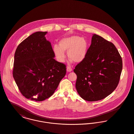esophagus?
Segmentation results:
<instances>
[{
    "mask_svg": "<svg viewBox=\"0 0 134 134\" xmlns=\"http://www.w3.org/2000/svg\"><path fill=\"white\" fill-rule=\"evenodd\" d=\"M66 70L67 72H71L72 71V68L70 67H67L66 68Z\"/></svg>",
    "mask_w": 134,
    "mask_h": 134,
    "instance_id": "obj_1",
    "label": "esophagus"
}]
</instances>
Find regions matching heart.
Listing matches in <instances>:
<instances>
[{
  "instance_id": "1",
  "label": "heart",
  "mask_w": 134,
  "mask_h": 134,
  "mask_svg": "<svg viewBox=\"0 0 134 134\" xmlns=\"http://www.w3.org/2000/svg\"><path fill=\"white\" fill-rule=\"evenodd\" d=\"M88 49L87 40L79 36L65 37L59 42V46L54 45L53 50L58 62L62 63L66 58L65 52H68L69 59L75 63H80L85 59Z\"/></svg>"
}]
</instances>
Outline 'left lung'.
Listing matches in <instances>:
<instances>
[{
  "mask_svg": "<svg viewBox=\"0 0 134 134\" xmlns=\"http://www.w3.org/2000/svg\"><path fill=\"white\" fill-rule=\"evenodd\" d=\"M122 70V58L115 45L92 34L85 59L74 70L77 75V93L90 102L104 99L117 87Z\"/></svg>",
  "mask_w": 134,
  "mask_h": 134,
  "instance_id": "8db88e82",
  "label": "left lung"
}]
</instances>
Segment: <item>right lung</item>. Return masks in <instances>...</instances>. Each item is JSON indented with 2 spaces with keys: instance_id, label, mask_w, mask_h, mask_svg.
Returning <instances> with one entry per match:
<instances>
[{
  "instance_id": "right-lung-1",
  "label": "right lung",
  "mask_w": 134,
  "mask_h": 134,
  "mask_svg": "<svg viewBox=\"0 0 134 134\" xmlns=\"http://www.w3.org/2000/svg\"><path fill=\"white\" fill-rule=\"evenodd\" d=\"M47 32H35L18 46L14 55L13 76L27 99L43 101L50 97L66 73V66L54 59Z\"/></svg>"
}]
</instances>
